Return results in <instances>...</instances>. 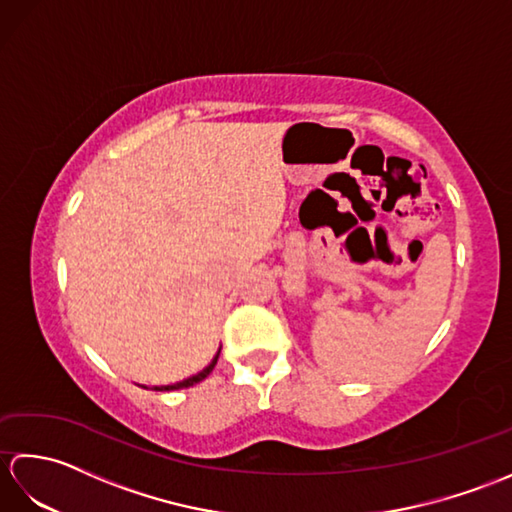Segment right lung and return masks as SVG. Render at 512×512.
Returning a JSON list of instances; mask_svg holds the SVG:
<instances>
[{
	"instance_id": "add662e5",
	"label": "right lung",
	"mask_w": 512,
	"mask_h": 512,
	"mask_svg": "<svg viewBox=\"0 0 512 512\" xmlns=\"http://www.w3.org/2000/svg\"><path fill=\"white\" fill-rule=\"evenodd\" d=\"M217 358H220V352L215 354V358H213L209 367H204L200 374H195V376H191V378H187V380H182V383H176V385H165V387H154V389H156V391H171V389H182V387H191V385H195V383H200V380H204L206 376H209V374L213 372V367H215V363H217Z\"/></svg>"
}]
</instances>
